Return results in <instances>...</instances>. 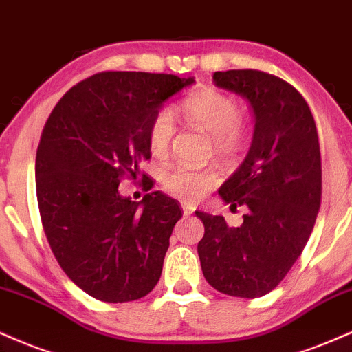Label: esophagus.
I'll use <instances>...</instances> for the list:
<instances>
[{
	"instance_id": "esophagus-1",
	"label": "esophagus",
	"mask_w": 352,
	"mask_h": 352,
	"mask_svg": "<svg viewBox=\"0 0 352 352\" xmlns=\"http://www.w3.org/2000/svg\"><path fill=\"white\" fill-rule=\"evenodd\" d=\"M181 208H183V212H184V216H191V214L194 212V210H196V208H194V206L191 204V202H181Z\"/></svg>"
}]
</instances>
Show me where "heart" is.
<instances>
[{
  "instance_id": "1",
  "label": "heart",
  "mask_w": 352,
  "mask_h": 352,
  "mask_svg": "<svg viewBox=\"0 0 352 352\" xmlns=\"http://www.w3.org/2000/svg\"><path fill=\"white\" fill-rule=\"evenodd\" d=\"M186 118L201 126L212 138V148L221 156H234L243 150L249 131L247 125L239 118L237 102L216 90H204L183 103ZM175 136V118L169 110H160L151 120L148 130V146L153 156L163 158L171 146ZM219 171L216 168L192 169L183 164L169 168L163 175L164 189L173 196L186 202L199 201L204 194L216 188Z\"/></svg>"
}]
</instances>
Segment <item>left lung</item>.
I'll return each instance as SVG.
<instances>
[{"label":"left lung","instance_id":"8db88e82","mask_svg":"<svg viewBox=\"0 0 352 352\" xmlns=\"http://www.w3.org/2000/svg\"><path fill=\"white\" fill-rule=\"evenodd\" d=\"M214 84L242 95L255 117L241 168L219 189L230 208L247 206L241 227L196 212L202 274L217 292L239 298L267 295L307 245L321 204V153L307 100L283 78L260 70L214 72Z\"/></svg>","mask_w":352,"mask_h":352}]
</instances>
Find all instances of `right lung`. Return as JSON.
<instances>
[{"label":"right lung","mask_w":352,"mask_h":352,"mask_svg":"<svg viewBox=\"0 0 352 352\" xmlns=\"http://www.w3.org/2000/svg\"><path fill=\"white\" fill-rule=\"evenodd\" d=\"M192 84L171 74H95L45 122L36 153L41 221L62 270L94 298L125 303L158 283L179 202L160 191L135 202L120 196L118 184L146 179L140 164L151 158V120Z\"/></svg>","instance_id":"obj_1"}]
</instances>
